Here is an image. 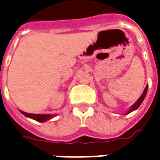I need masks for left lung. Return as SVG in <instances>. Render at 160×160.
I'll use <instances>...</instances> for the list:
<instances>
[{"label":"left lung","mask_w":160,"mask_h":160,"mask_svg":"<svg viewBox=\"0 0 160 160\" xmlns=\"http://www.w3.org/2000/svg\"><path fill=\"white\" fill-rule=\"evenodd\" d=\"M148 85L146 86V88H145V89H144V91H143V94L141 95V97L139 98L138 99V101H137V102H136L135 103H134V104L132 106V107H131L130 109L128 111L127 114H128V113H129V112H133V111H134V110H136L138 107H139V106H140L141 103L143 102V99H144V98H145V96H146V93H147V91H148Z\"/></svg>","instance_id":"8db88e82"}]
</instances>
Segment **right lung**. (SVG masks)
I'll use <instances>...</instances> for the list:
<instances>
[{"label":"right lung","mask_w":160,"mask_h":160,"mask_svg":"<svg viewBox=\"0 0 160 160\" xmlns=\"http://www.w3.org/2000/svg\"><path fill=\"white\" fill-rule=\"evenodd\" d=\"M22 114H24L26 117L31 118L32 119L38 121V122H45L47 120H49L51 118H52L55 115H51V114H33V113H27L23 111H21Z\"/></svg>","instance_id":"obj_1"}]
</instances>
